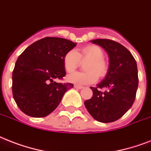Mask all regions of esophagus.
<instances>
[{"instance_id":"1","label":"esophagus","mask_w":151,"mask_h":151,"mask_svg":"<svg viewBox=\"0 0 151 151\" xmlns=\"http://www.w3.org/2000/svg\"><path fill=\"white\" fill-rule=\"evenodd\" d=\"M74 87H75V88H76V89H79V90H80V89H83V86H79V85H75Z\"/></svg>"}]
</instances>
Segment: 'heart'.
I'll list each match as a JSON object with an SVG mask.
<instances>
[{
	"label": "heart",
	"instance_id": "heart-1",
	"mask_svg": "<svg viewBox=\"0 0 151 151\" xmlns=\"http://www.w3.org/2000/svg\"><path fill=\"white\" fill-rule=\"evenodd\" d=\"M104 52L98 45H88L81 48L79 52L71 50L63 57V65L67 72H72L80 65V60H88L83 72H74L67 77L68 80L77 85L93 83L100 76H105L108 72V65L104 60Z\"/></svg>",
	"mask_w": 151,
	"mask_h": 151
}]
</instances>
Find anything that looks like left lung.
<instances>
[{"label": "left lung", "mask_w": 151, "mask_h": 151, "mask_svg": "<svg viewBox=\"0 0 151 151\" xmlns=\"http://www.w3.org/2000/svg\"><path fill=\"white\" fill-rule=\"evenodd\" d=\"M91 42L107 52L109 68L103 81L91 87L93 96L84 105L94 119L110 123L123 116L135 101L139 84L137 65L130 51L120 43L110 39ZM102 88L106 89L104 92Z\"/></svg>", "instance_id": "1"}]
</instances>
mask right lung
I'll return each mask as SVG.
<instances>
[{"mask_svg":"<svg viewBox=\"0 0 151 151\" xmlns=\"http://www.w3.org/2000/svg\"><path fill=\"white\" fill-rule=\"evenodd\" d=\"M76 45L65 38L46 37L29 45L16 60L12 72L13 99L23 113L44 117L57 108L73 84L57 83L66 72L63 57Z\"/></svg>","mask_w":151,"mask_h":151,"instance_id":"add662e5","label":"right lung"}]
</instances>
